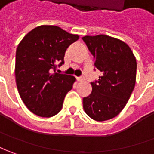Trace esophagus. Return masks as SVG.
I'll use <instances>...</instances> for the list:
<instances>
[{"label": "esophagus", "mask_w": 154, "mask_h": 154, "mask_svg": "<svg viewBox=\"0 0 154 154\" xmlns=\"http://www.w3.org/2000/svg\"><path fill=\"white\" fill-rule=\"evenodd\" d=\"M77 82H83L85 79H84V77H77Z\"/></svg>", "instance_id": "esophagus-1"}]
</instances>
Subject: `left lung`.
I'll use <instances>...</instances> for the list:
<instances>
[{
  "mask_svg": "<svg viewBox=\"0 0 154 154\" xmlns=\"http://www.w3.org/2000/svg\"><path fill=\"white\" fill-rule=\"evenodd\" d=\"M94 58V66L103 75L91 82L92 93L82 99L86 114L93 120L112 119L124 109L134 89L137 60L125 42L104 34L84 36Z\"/></svg>",
  "mask_w": 154,
  "mask_h": 154,
  "instance_id": "8db88e82",
  "label": "left lung"
}]
</instances>
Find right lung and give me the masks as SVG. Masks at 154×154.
Instances as JSON below:
<instances>
[{"instance_id":"1","label":"right lung","mask_w":154,"mask_h":154,"mask_svg":"<svg viewBox=\"0 0 154 154\" xmlns=\"http://www.w3.org/2000/svg\"><path fill=\"white\" fill-rule=\"evenodd\" d=\"M78 38V35L57 26L42 25L31 30L19 43L16 52L17 88L32 113L51 117L60 111L76 78L56 73L55 70L64 64L69 45Z\"/></svg>"}]
</instances>
